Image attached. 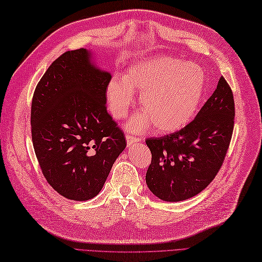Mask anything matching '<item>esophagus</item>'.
<instances>
[{
	"mask_svg": "<svg viewBox=\"0 0 262 262\" xmlns=\"http://www.w3.org/2000/svg\"><path fill=\"white\" fill-rule=\"evenodd\" d=\"M126 141H127V145L129 146V145H132V144L140 142L141 138L135 136V135H132V134H126Z\"/></svg>",
	"mask_w": 262,
	"mask_h": 262,
	"instance_id": "esophagus-1",
	"label": "esophagus"
}]
</instances>
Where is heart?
Returning a JSON list of instances; mask_svg holds the SVG:
<instances>
[{
  "label": "heart",
  "mask_w": 262,
  "mask_h": 262,
  "mask_svg": "<svg viewBox=\"0 0 262 262\" xmlns=\"http://www.w3.org/2000/svg\"><path fill=\"white\" fill-rule=\"evenodd\" d=\"M205 90V74L200 66L168 56L136 63L122 79L115 77L105 89L110 113L117 119L127 116L141 92L140 103L145 111L129 122L134 130L154 124L160 133H172L190 121L199 108Z\"/></svg>",
  "instance_id": "1"
}]
</instances>
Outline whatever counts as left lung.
<instances>
[{"instance_id":"left-lung-1","label":"left lung","mask_w":262,"mask_h":262,"mask_svg":"<svg viewBox=\"0 0 262 262\" xmlns=\"http://www.w3.org/2000/svg\"><path fill=\"white\" fill-rule=\"evenodd\" d=\"M234 98L223 76L196 118L182 129L147 138L152 153L146 183L165 202H181L202 192L219 173L234 128Z\"/></svg>"}]
</instances>
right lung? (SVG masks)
Listing matches in <instances>:
<instances>
[{
    "mask_svg": "<svg viewBox=\"0 0 262 262\" xmlns=\"http://www.w3.org/2000/svg\"><path fill=\"white\" fill-rule=\"evenodd\" d=\"M110 80L80 48L54 60L33 92L30 122L38 163L49 185L68 199L96 197L126 147L124 132L105 105Z\"/></svg>",
    "mask_w": 262,
    "mask_h": 262,
    "instance_id": "1",
    "label": "right lung"
}]
</instances>
